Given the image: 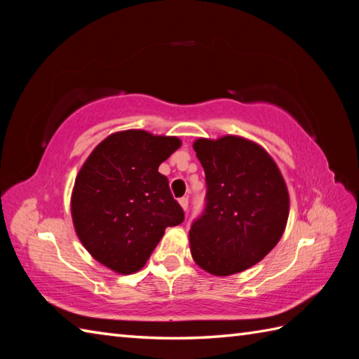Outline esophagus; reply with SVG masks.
I'll list each match as a JSON object with an SVG mask.
<instances>
[{"label": "esophagus", "mask_w": 359, "mask_h": 359, "mask_svg": "<svg viewBox=\"0 0 359 359\" xmlns=\"http://www.w3.org/2000/svg\"><path fill=\"white\" fill-rule=\"evenodd\" d=\"M179 203H180V207L184 208L185 211L188 210V207H189V201H188V197H182V199H179Z\"/></svg>", "instance_id": "obj_1"}]
</instances>
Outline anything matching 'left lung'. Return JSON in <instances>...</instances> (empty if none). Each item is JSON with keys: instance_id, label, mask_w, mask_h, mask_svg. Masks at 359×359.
Instances as JSON below:
<instances>
[{"instance_id": "obj_1", "label": "left lung", "mask_w": 359, "mask_h": 359, "mask_svg": "<svg viewBox=\"0 0 359 359\" xmlns=\"http://www.w3.org/2000/svg\"><path fill=\"white\" fill-rule=\"evenodd\" d=\"M193 147L207 184L205 208L189 230L193 259L216 276L247 270L285 230V182L266 151L242 137L199 139Z\"/></svg>"}]
</instances>
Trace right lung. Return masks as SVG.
<instances>
[{"label":"right lung","mask_w":359,"mask_h":359,"mask_svg":"<svg viewBox=\"0 0 359 359\" xmlns=\"http://www.w3.org/2000/svg\"><path fill=\"white\" fill-rule=\"evenodd\" d=\"M177 137L140 129L116 133L90 152L75 179V231L94 259L131 274L147 264L166 226L185 215L158 166L180 148Z\"/></svg>","instance_id":"obj_1"}]
</instances>
